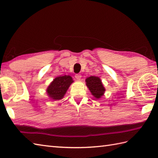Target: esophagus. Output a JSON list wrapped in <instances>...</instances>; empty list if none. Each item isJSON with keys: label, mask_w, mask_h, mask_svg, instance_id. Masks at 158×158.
<instances>
[{"label": "esophagus", "mask_w": 158, "mask_h": 158, "mask_svg": "<svg viewBox=\"0 0 158 158\" xmlns=\"http://www.w3.org/2000/svg\"><path fill=\"white\" fill-rule=\"evenodd\" d=\"M75 78L77 79V80H80L81 79V77H82V76H81V75H80V74H77V75H75Z\"/></svg>", "instance_id": "34e87169"}]
</instances>
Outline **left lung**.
<instances>
[{
	"instance_id": "left-lung-1",
	"label": "left lung",
	"mask_w": 158,
	"mask_h": 158,
	"mask_svg": "<svg viewBox=\"0 0 158 158\" xmlns=\"http://www.w3.org/2000/svg\"><path fill=\"white\" fill-rule=\"evenodd\" d=\"M86 85L92 95L96 99H100L105 92V88L98 77L90 76L85 79Z\"/></svg>"
}]
</instances>
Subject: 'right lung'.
<instances>
[{
  "mask_svg": "<svg viewBox=\"0 0 158 158\" xmlns=\"http://www.w3.org/2000/svg\"><path fill=\"white\" fill-rule=\"evenodd\" d=\"M73 82V79L70 75L57 77L47 88V94L53 100H61Z\"/></svg>",
  "mask_w": 158,
  "mask_h": 158,
  "instance_id": "right-lung-1",
  "label": "right lung"
}]
</instances>
